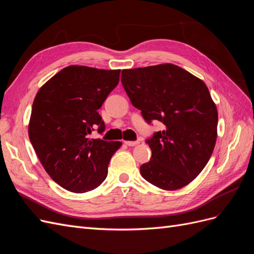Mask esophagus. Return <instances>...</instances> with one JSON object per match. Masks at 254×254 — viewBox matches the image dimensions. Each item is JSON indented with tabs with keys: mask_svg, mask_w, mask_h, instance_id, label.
<instances>
[{
	"mask_svg": "<svg viewBox=\"0 0 254 254\" xmlns=\"http://www.w3.org/2000/svg\"><path fill=\"white\" fill-rule=\"evenodd\" d=\"M140 143V141H126L125 144L128 146H135Z\"/></svg>",
	"mask_w": 254,
	"mask_h": 254,
	"instance_id": "obj_1",
	"label": "esophagus"
}]
</instances>
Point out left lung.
I'll return each instance as SVG.
<instances>
[{
    "label": "left lung",
    "mask_w": 254,
    "mask_h": 254,
    "mask_svg": "<svg viewBox=\"0 0 254 254\" xmlns=\"http://www.w3.org/2000/svg\"><path fill=\"white\" fill-rule=\"evenodd\" d=\"M121 81L144 120L165 126L146 141L151 158L140 167L142 177L166 190L188 186L209 162L217 139V108L205 83L172 64L123 70Z\"/></svg>",
    "instance_id": "1"
}]
</instances>
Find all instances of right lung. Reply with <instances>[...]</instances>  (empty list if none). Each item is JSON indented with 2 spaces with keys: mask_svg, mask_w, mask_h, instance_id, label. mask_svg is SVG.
Segmentation results:
<instances>
[{
  "mask_svg": "<svg viewBox=\"0 0 254 254\" xmlns=\"http://www.w3.org/2000/svg\"><path fill=\"white\" fill-rule=\"evenodd\" d=\"M121 70L70 65L45 82L34 99L30 143L51 178L73 193L101 186L122 142L91 139L104 132L97 110L118 86Z\"/></svg>",
  "mask_w": 254,
  "mask_h": 254,
  "instance_id": "1",
  "label": "right lung"
}]
</instances>
